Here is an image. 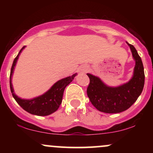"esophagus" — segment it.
I'll use <instances>...</instances> for the list:
<instances>
[{
  "label": "esophagus",
  "instance_id": "1",
  "mask_svg": "<svg viewBox=\"0 0 153 153\" xmlns=\"http://www.w3.org/2000/svg\"><path fill=\"white\" fill-rule=\"evenodd\" d=\"M88 66L86 65H81V67L80 68V71L81 72V73H86L87 71H88Z\"/></svg>",
  "mask_w": 153,
  "mask_h": 153
}]
</instances>
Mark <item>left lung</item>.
Wrapping results in <instances>:
<instances>
[{
    "mask_svg": "<svg viewBox=\"0 0 153 153\" xmlns=\"http://www.w3.org/2000/svg\"><path fill=\"white\" fill-rule=\"evenodd\" d=\"M127 44L135 61L133 75L127 82L117 87L108 86L99 77L87 73L90 78L87 95L91 103L101 112L116 114L126 111L137 100L143 90L145 73L141 57L133 45Z\"/></svg>",
    "mask_w": 153,
    "mask_h": 153,
    "instance_id": "left-lung-1",
    "label": "left lung"
}]
</instances>
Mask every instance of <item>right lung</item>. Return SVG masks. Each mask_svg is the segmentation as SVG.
Here are the masks:
<instances>
[{
	"label": "right lung",
	"mask_w": 153,
	"mask_h": 153,
	"mask_svg": "<svg viewBox=\"0 0 153 153\" xmlns=\"http://www.w3.org/2000/svg\"><path fill=\"white\" fill-rule=\"evenodd\" d=\"M26 46L23 47L20 52H19L18 55L16 56V57L13 60L11 70H10V91L12 93V96L23 109L29 112V114L36 116L50 115L58 109L61 103H62L65 88L67 85H69L73 81V79L77 75V73H75L71 76L67 77V78H62L58 80L47 92H45V94L41 95V96L31 99H21L20 97L16 96L14 93L13 85H12V76H13L15 66L16 65L19 55H20L21 52H22V50Z\"/></svg>",
	"instance_id": "1"
}]
</instances>
